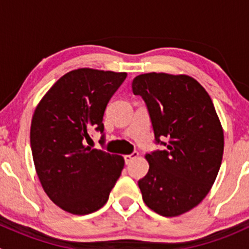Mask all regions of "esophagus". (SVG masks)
<instances>
[{"label":"esophagus","mask_w":249,"mask_h":249,"mask_svg":"<svg viewBox=\"0 0 249 249\" xmlns=\"http://www.w3.org/2000/svg\"><path fill=\"white\" fill-rule=\"evenodd\" d=\"M137 157H139V153H137V152H134V153H132V154H127V155H125V157H124L125 164L129 165L130 162H131L132 160H134V159H136Z\"/></svg>","instance_id":"34e87169"}]
</instances>
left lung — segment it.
Masks as SVG:
<instances>
[{
  "instance_id": "obj_1",
  "label": "left lung",
  "mask_w": 249,
  "mask_h": 249,
  "mask_svg": "<svg viewBox=\"0 0 249 249\" xmlns=\"http://www.w3.org/2000/svg\"><path fill=\"white\" fill-rule=\"evenodd\" d=\"M131 87L147 105L155 142L167 148L145 155L149 170L139 180L143 201L164 217L183 214L217 178L224 150L219 118L205 88L187 74H140Z\"/></svg>"
}]
</instances>
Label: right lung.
I'll use <instances>...</instances> for the list:
<instances>
[{
    "label": "right lung",
    "mask_w": 249,
    "mask_h": 249,
    "mask_svg": "<svg viewBox=\"0 0 249 249\" xmlns=\"http://www.w3.org/2000/svg\"><path fill=\"white\" fill-rule=\"evenodd\" d=\"M127 74L78 69L64 74L35 109L30 130L32 158L46 194L72 214H89L107 202L124 167L122 155L84 144L89 131L102 134L107 104Z\"/></svg>",
    "instance_id": "right-lung-1"
}]
</instances>
